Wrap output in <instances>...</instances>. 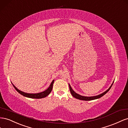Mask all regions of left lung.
I'll list each match as a JSON object with an SVG mask.
<instances>
[{"label": "left lung", "mask_w": 128, "mask_h": 128, "mask_svg": "<svg viewBox=\"0 0 128 128\" xmlns=\"http://www.w3.org/2000/svg\"><path fill=\"white\" fill-rule=\"evenodd\" d=\"M113 84H112V85H111V86L109 87V89L107 90L106 91H105L103 93H102L100 95H98L97 96H90V97H87V96H80V95L76 93V92H74V90H73L71 88V87L70 86V84L69 85V88H70V92L71 93V94L72 95V96L74 97L75 98H77V99L79 100H85V101H90V100H95V99H97V98H100L101 97H102V96H104L105 94H106L108 91L110 89V88L112 87V85Z\"/></svg>", "instance_id": "left-lung-1"}]
</instances>
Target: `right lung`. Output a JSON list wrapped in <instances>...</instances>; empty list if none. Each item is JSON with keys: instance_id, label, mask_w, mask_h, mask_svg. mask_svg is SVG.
Listing matches in <instances>:
<instances>
[{"instance_id": "right-lung-1", "label": "right lung", "mask_w": 128, "mask_h": 128, "mask_svg": "<svg viewBox=\"0 0 128 128\" xmlns=\"http://www.w3.org/2000/svg\"><path fill=\"white\" fill-rule=\"evenodd\" d=\"M54 82V80H53V81L52 82V83H51V84H50V86L49 87V88L46 90L44 91V92L39 93H36V94H30V93H26L23 92H22V91L18 90L17 88H16L15 86H14L13 85V86L14 87V88L16 90H17V92H19L20 94L22 95V96H24L32 98H41L46 97L47 96H48L51 92H52Z\"/></svg>"}]
</instances>
